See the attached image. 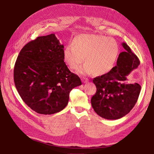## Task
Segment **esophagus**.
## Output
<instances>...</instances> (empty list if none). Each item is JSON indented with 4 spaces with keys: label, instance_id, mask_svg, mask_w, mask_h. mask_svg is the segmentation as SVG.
Returning <instances> with one entry per match:
<instances>
[{
    "label": "esophagus",
    "instance_id": "34e87169",
    "mask_svg": "<svg viewBox=\"0 0 154 154\" xmlns=\"http://www.w3.org/2000/svg\"><path fill=\"white\" fill-rule=\"evenodd\" d=\"M82 81H83L84 83H87L88 82V79L84 78V79H83V80H82Z\"/></svg>",
    "mask_w": 154,
    "mask_h": 154
}]
</instances>
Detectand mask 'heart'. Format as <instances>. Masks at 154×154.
<instances>
[{"label":"heart","mask_w":154,"mask_h":154,"mask_svg":"<svg viewBox=\"0 0 154 154\" xmlns=\"http://www.w3.org/2000/svg\"><path fill=\"white\" fill-rule=\"evenodd\" d=\"M119 54V46L116 40L100 35L81 34L75 37L71 45L63 51V61L70 69L81 74L102 75L112 69Z\"/></svg>","instance_id":"b5f03b06"}]
</instances>
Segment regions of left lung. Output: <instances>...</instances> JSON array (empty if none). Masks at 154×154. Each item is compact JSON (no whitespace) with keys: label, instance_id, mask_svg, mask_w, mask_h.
Here are the masks:
<instances>
[{"label":"left lung","instance_id":"1","mask_svg":"<svg viewBox=\"0 0 154 154\" xmlns=\"http://www.w3.org/2000/svg\"><path fill=\"white\" fill-rule=\"evenodd\" d=\"M122 46L125 51L119 54L116 66L93 79L97 90L91 98L92 106L98 116L109 120L120 119L129 113L141 89L137 83H127V77L137 68L140 61L125 42Z\"/></svg>","mask_w":154,"mask_h":154}]
</instances>
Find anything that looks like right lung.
<instances>
[{"instance_id": "obj_1", "label": "right lung", "mask_w": 154, "mask_h": 154, "mask_svg": "<svg viewBox=\"0 0 154 154\" xmlns=\"http://www.w3.org/2000/svg\"><path fill=\"white\" fill-rule=\"evenodd\" d=\"M63 48L53 33L28 42L17 56L15 86L23 102L38 113L60 112L68 103L70 91L82 85L64 62Z\"/></svg>"}]
</instances>
